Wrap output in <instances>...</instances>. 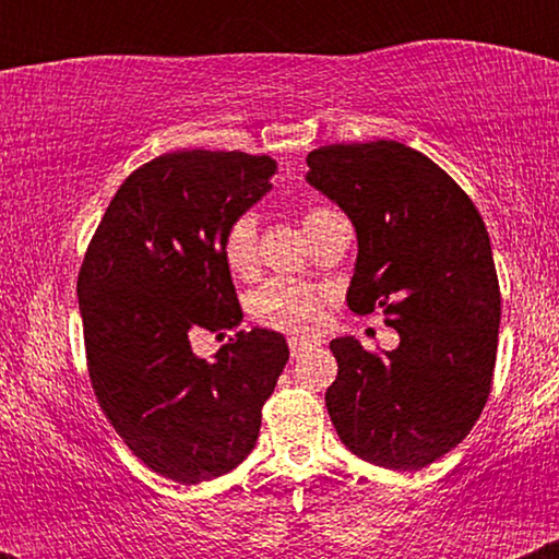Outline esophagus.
I'll use <instances>...</instances> for the list:
<instances>
[{"instance_id":"obj_1","label":"esophagus","mask_w":559,"mask_h":559,"mask_svg":"<svg viewBox=\"0 0 559 559\" xmlns=\"http://www.w3.org/2000/svg\"><path fill=\"white\" fill-rule=\"evenodd\" d=\"M316 346H320L318 338H301V336L288 338V349H292V357H301L305 352L316 349Z\"/></svg>"}]
</instances>
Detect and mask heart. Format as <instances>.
<instances>
[{
    "label": "heart",
    "mask_w": 559,
    "mask_h": 559,
    "mask_svg": "<svg viewBox=\"0 0 559 559\" xmlns=\"http://www.w3.org/2000/svg\"><path fill=\"white\" fill-rule=\"evenodd\" d=\"M333 213L331 207H310L301 215V228L310 236ZM223 262L236 278H252L258 273V221L243 213L228 223L221 236ZM329 292L320 284L297 278H271L249 297V316L260 325L278 331H312L323 316Z\"/></svg>",
    "instance_id": "heart-1"
}]
</instances>
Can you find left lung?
Returning a JSON list of instances; mask_svg holds the SVG:
<instances>
[{"instance_id": "1", "label": "left lung", "mask_w": 559, "mask_h": 559, "mask_svg": "<svg viewBox=\"0 0 559 559\" xmlns=\"http://www.w3.org/2000/svg\"><path fill=\"white\" fill-rule=\"evenodd\" d=\"M307 165L357 230L346 305L383 310L400 333L383 355L333 338L325 407L357 457L420 471L471 433L489 400L502 312L489 234L454 178L400 141L318 146Z\"/></svg>"}]
</instances>
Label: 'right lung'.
<instances>
[{"label": "right lung", "mask_w": 559, "mask_h": 559, "mask_svg": "<svg viewBox=\"0 0 559 559\" xmlns=\"http://www.w3.org/2000/svg\"><path fill=\"white\" fill-rule=\"evenodd\" d=\"M275 159L183 150L126 178L88 241L79 307L92 389L126 447L159 476L202 484L254 449L262 404L288 360L281 333L239 331L213 362L197 331L243 312L221 236L271 191Z\"/></svg>", "instance_id": "add662e5"}]
</instances>
